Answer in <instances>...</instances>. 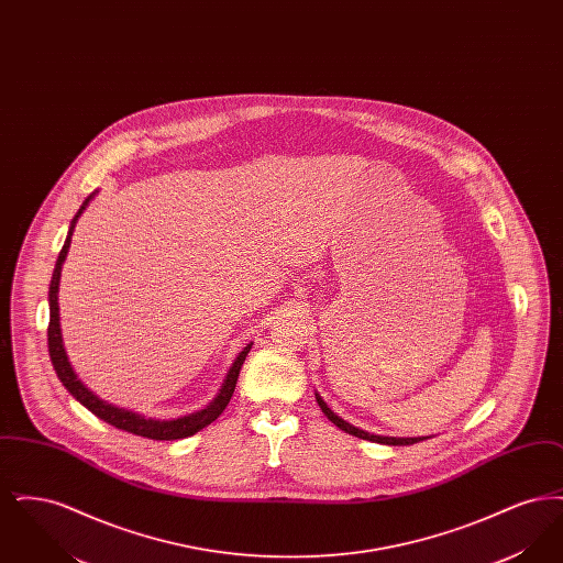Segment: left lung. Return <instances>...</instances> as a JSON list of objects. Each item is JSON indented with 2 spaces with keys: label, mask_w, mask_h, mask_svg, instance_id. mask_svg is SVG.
Segmentation results:
<instances>
[{
  "label": "left lung",
  "mask_w": 563,
  "mask_h": 563,
  "mask_svg": "<svg viewBox=\"0 0 563 563\" xmlns=\"http://www.w3.org/2000/svg\"><path fill=\"white\" fill-rule=\"evenodd\" d=\"M314 397H317V402H319L322 413H324L338 429L349 432L352 437H358V439H365V441H374V443H382V445H413V443H420V441L429 439V437H386V434H374V432H367V430L356 429V427H352L350 422H346L344 418H340L327 402L322 401V397L319 393H314Z\"/></svg>",
  "instance_id": "left-lung-1"
}]
</instances>
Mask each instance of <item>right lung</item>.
<instances>
[{"instance_id": "add662e5", "label": "right lung", "mask_w": 563, "mask_h": 563, "mask_svg": "<svg viewBox=\"0 0 563 563\" xmlns=\"http://www.w3.org/2000/svg\"><path fill=\"white\" fill-rule=\"evenodd\" d=\"M97 194V191H95ZM95 194H90L84 202H81L80 211L76 213V217L71 219L69 223V232H67V239L65 244L58 253V260H56V266H54L53 280H51V291H48V306H51V324H48V352H51V361H53L54 372L58 375V379L63 382V386L69 390V395L80 401L88 411H92L97 418H101L103 422H108L115 429L126 430V432H133L139 437H145V439H154V441H175V439H186L196 434L198 430L209 427L211 422H214L221 411L228 407V402L234 395V388H236V379L241 374L242 363L249 354V350L253 346V342H249L244 349L236 354L232 367L228 369L225 379L219 388V393L214 395L213 401L209 405H205L202 409L198 411H191L186 416H179V418H170V420H161V418H145L141 413H136L133 409H124V407H118L113 402L103 401L101 397H97L90 388H86V384L81 382L78 374L74 372L71 363H69V356L65 352V344H63V333H60V314H58V283H60V269L65 264V257L69 253V244H71V236H74V230H76V223L80 219V214L86 211V207L90 205V200L95 198Z\"/></svg>"}]
</instances>
